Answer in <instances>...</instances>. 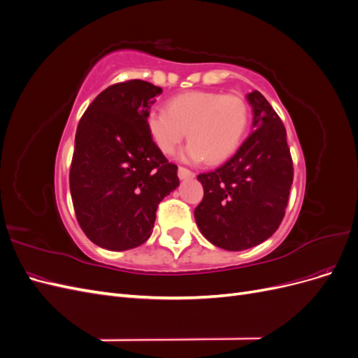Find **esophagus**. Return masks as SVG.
I'll list each match as a JSON object with an SVG mask.
<instances>
[{
	"label": "esophagus",
	"instance_id": "1",
	"mask_svg": "<svg viewBox=\"0 0 358 358\" xmlns=\"http://www.w3.org/2000/svg\"><path fill=\"white\" fill-rule=\"evenodd\" d=\"M178 176H179V179H188V178H194V173L185 167H179Z\"/></svg>",
	"mask_w": 358,
	"mask_h": 358
}]
</instances>
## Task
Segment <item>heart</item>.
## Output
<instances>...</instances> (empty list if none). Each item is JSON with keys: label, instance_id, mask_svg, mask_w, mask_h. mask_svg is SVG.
Segmentation results:
<instances>
[{"label": "heart", "instance_id": "obj_1", "mask_svg": "<svg viewBox=\"0 0 358 358\" xmlns=\"http://www.w3.org/2000/svg\"><path fill=\"white\" fill-rule=\"evenodd\" d=\"M249 124V106L239 95L189 91L173 96L166 110L146 116L149 136L162 154L171 155L185 136L189 140L183 158L218 164L241 146ZM189 134H186V131Z\"/></svg>", "mask_w": 358, "mask_h": 358}]
</instances>
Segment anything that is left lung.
Instances as JSON below:
<instances>
[{
  "mask_svg": "<svg viewBox=\"0 0 358 358\" xmlns=\"http://www.w3.org/2000/svg\"><path fill=\"white\" fill-rule=\"evenodd\" d=\"M246 99L254 131L225 164L197 176L204 196L196 222L206 239L227 251L257 246L278 230L294 176L280 117L258 91Z\"/></svg>",
  "mask_w": 358,
  "mask_h": 358,
  "instance_id": "obj_1",
  "label": "left lung"
}]
</instances>
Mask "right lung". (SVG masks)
<instances>
[{"instance_id": "obj_1", "label": "right lung", "mask_w": 358, "mask_h": 358, "mask_svg": "<svg viewBox=\"0 0 358 358\" xmlns=\"http://www.w3.org/2000/svg\"><path fill=\"white\" fill-rule=\"evenodd\" d=\"M162 90L145 80L106 88L80 117L70 167L76 218L95 245L125 251L152 234L159 201L179 185L146 128Z\"/></svg>"}]
</instances>
